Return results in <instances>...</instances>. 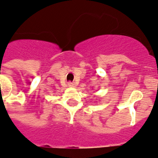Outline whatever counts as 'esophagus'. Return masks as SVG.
Wrapping results in <instances>:
<instances>
[{
  "instance_id": "1",
  "label": "esophagus",
  "mask_w": 158,
  "mask_h": 158,
  "mask_svg": "<svg viewBox=\"0 0 158 158\" xmlns=\"http://www.w3.org/2000/svg\"><path fill=\"white\" fill-rule=\"evenodd\" d=\"M68 87H76V84L75 82H68Z\"/></svg>"
}]
</instances>
